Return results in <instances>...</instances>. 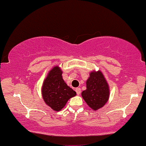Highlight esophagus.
I'll list each match as a JSON object with an SVG mask.
<instances>
[{"label":"esophagus","instance_id":"34e87169","mask_svg":"<svg viewBox=\"0 0 146 146\" xmlns=\"http://www.w3.org/2000/svg\"><path fill=\"white\" fill-rule=\"evenodd\" d=\"M76 93H77V94H78V95H80V94H81V89H80V88H79V87L76 88Z\"/></svg>","mask_w":146,"mask_h":146}]
</instances>
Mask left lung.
Wrapping results in <instances>:
<instances>
[{"mask_svg": "<svg viewBox=\"0 0 146 146\" xmlns=\"http://www.w3.org/2000/svg\"><path fill=\"white\" fill-rule=\"evenodd\" d=\"M86 90L82 92V97L88 106L97 111L107 103L110 98V86L100 70H92L86 82Z\"/></svg>", "mask_w": 146, "mask_h": 146, "instance_id": "obj_1", "label": "left lung"}]
</instances>
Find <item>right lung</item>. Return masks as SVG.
Wrapping results in <instances>:
<instances>
[{"label": "right lung", "mask_w": 146, "mask_h": 146, "mask_svg": "<svg viewBox=\"0 0 146 146\" xmlns=\"http://www.w3.org/2000/svg\"><path fill=\"white\" fill-rule=\"evenodd\" d=\"M62 70L55 66L48 73L41 87V94L45 103L56 111H61L76 92L66 84L62 78Z\"/></svg>", "instance_id": "obj_1"}]
</instances>
